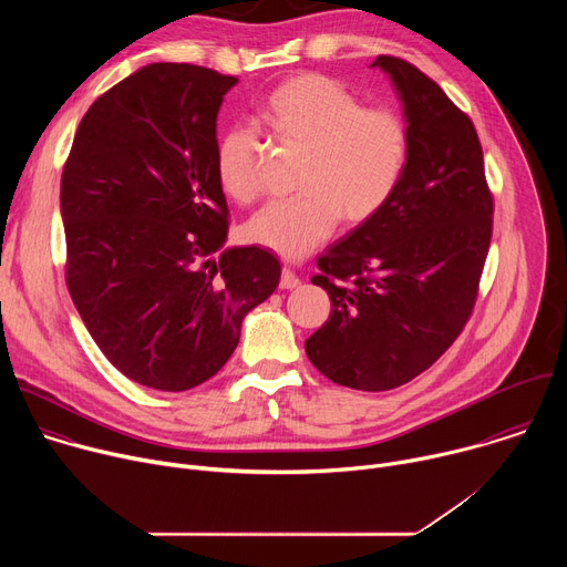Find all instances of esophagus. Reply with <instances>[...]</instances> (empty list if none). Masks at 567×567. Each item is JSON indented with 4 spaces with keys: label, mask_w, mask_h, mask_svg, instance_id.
<instances>
[{
    "label": "esophagus",
    "mask_w": 567,
    "mask_h": 567,
    "mask_svg": "<svg viewBox=\"0 0 567 567\" xmlns=\"http://www.w3.org/2000/svg\"><path fill=\"white\" fill-rule=\"evenodd\" d=\"M300 285V278L291 271V269H282V274H280V289H296Z\"/></svg>",
    "instance_id": "obj_1"
}]
</instances>
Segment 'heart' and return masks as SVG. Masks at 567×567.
<instances>
[{"mask_svg":"<svg viewBox=\"0 0 567 567\" xmlns=\"http://www.w3.org/2000/svg\"><path fill=\"white\" fill-rule=\"evenodd\" d=\"M256 118L278 143L300 147L291 199L271 202L245 226L254 245L302 258L326 241L339 219L377 217L396 195L413 156V134L399 112L363 107L339 80L298 73L274 87ZM215 177L235 204L262 193V150L254 132L230 127L215 147Z\"/></svg>","mask_w":567,"mask_h":567,"instance_id":"obj_1","label":"heart"}]
</instances>
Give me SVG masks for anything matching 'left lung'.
I'll list each match as a JSON object with an SVG mask.
<instances>
[{
	"label": "left lung",
	"mask_w": 567,
	"mask_h": 567,
	"mask_svg": "<svg viewBox=\"0 0 567 567\" xmlns=\"http://www.w3.org/2000/svg\"><path fill=\"white\" fill-rule=\"evenodd\" d=\"M413 134L396 195L318 258L332 300L307 341L339 385L381 392L429 370L460 337L489 254L494 197L471 118L415 64L379 55Z\"/></svg>",
	"instance_id": "left-lung-1"
}]
</instances>
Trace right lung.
I'll list each match as a JSON object with an SVG mask.
<instances>
[{"mask_svg":"<svg viewBox=\"0 0 567 567\" xmlns=\"http://www.w3.org/2000/svg\"><path fill=\"white\" fill-rule=\"evenodd\" d=\"M235 83L197 64L134 71L87 110L62 171L71 300L107 361L145 388L217 374L280 282L269 251L221 249L217 112Z\"/></svg>","mask_w":567,"mask_h":567,"instance_id":"obj_1","label":"right lung"}]
</instances>
